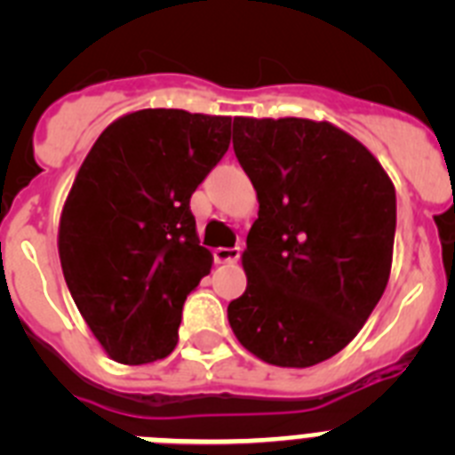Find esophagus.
<instances>
[{"mask_svg":"<svg viewBox=\"0 0 455 455\" xmlns=\"http://www.w3.org/2000/svg\"><path fill=\"white\" fill-rule=\"evenodd\" d=\"M241 255V246L235 248H216L214 259L216 264H235Z\"/></svg>","mask_w":455,"mask_h":455,"instance_id":"1","label":"esophagus"}]
</instances>
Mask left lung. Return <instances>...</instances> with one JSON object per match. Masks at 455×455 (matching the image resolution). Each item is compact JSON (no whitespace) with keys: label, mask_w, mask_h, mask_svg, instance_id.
Here are the masks:
<instances>
[{"label":"left lung","mask_w":455,"mask_h":455,"mask_svg":"<svg viewBox=\"0 0 455 455\" xmlns=\"http://www.w3.org/2000/svg\"><path fill=\"white\" fill-rule=\"evenodd\" d=\"M259 200L228 305L241 347L275 367L319 364L360 332L389 280L396 193L376 156L331 123L235 118Z\"/></svg>","instance_id":"left-lung-1"}]
</instances>
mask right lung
<instances>
[{
    "label": "right lung",
    "instance_id": "add662e5",
    "mask_svg": "<svg viewBox=\"0 0 455 455\" xmlns=\"http://www.w3.org/2000/svg\"><path fill=\"white\" fill-rule=\"evenodd\" d=\"M232 118L140 108L100 134L72 182L59 257L75 305L120 364L178 344L188 293L212 271L191 196L230 148Z\"/></svg>",
    "mask_w": 455,
    "mask_h": 455
}]
</instances>
